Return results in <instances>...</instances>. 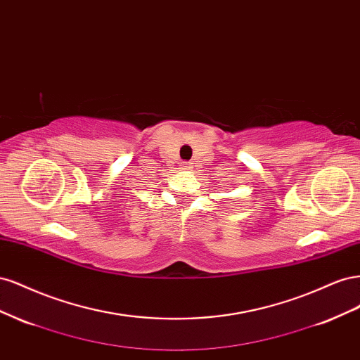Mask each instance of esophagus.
I'll list each match as a JSON object with an SVG mask.
<instances>
[{
  "mask_svg": "<svg viewBox=\"0 0 360 360\" xmlns=\"http://www.w3.org/2000/svg\"><path fill=\"white\" fill-rule=\"evenodd\" d=\"M184 163V168H191V165H189V162H183Z\"/></svg>",
  "mask_w": 360,
  "mask_h": 360,
  "instance_id": "34e87169",
  "label": "esophagus"
}]
</instances>
